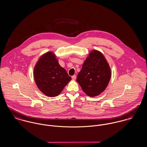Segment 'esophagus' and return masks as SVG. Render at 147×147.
<instances>
[{"label": "esophagus", "instance_id": "1", "mask_svg": "<svg viewBox=\"0 0 147 147\" xmlns=\"http://www.w3.org/2000/svg\"><path fill=\"white\" fill-rule=\"evenodd\" d=\"M71 78H72L73 80H75V79H76V76H75V75L71 77Z\"/></svg>", "mask_w": 147, "mask_h": 147}]
</instances>
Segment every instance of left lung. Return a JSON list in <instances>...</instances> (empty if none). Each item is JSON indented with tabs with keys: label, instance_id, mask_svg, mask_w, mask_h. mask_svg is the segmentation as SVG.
I'll return each mask as SVG.
<instances>
[{
	"label": "left lung",
	"instance_id": "1",
	"mask_svg": "<svg viewBox=\"0 0 147 147\" xmlns=\"http://www.w3.org/2000/svg\"><path fill=\"white\" fill-rule=\"evenodd\" d=\"M111 77V68L105 57L100 51L93 50L85 60L77 81L87 96L93 97L105 90Z\"/></svg>",
	"mask_w": 147,
	"mask_h": 147
}]
</instances>
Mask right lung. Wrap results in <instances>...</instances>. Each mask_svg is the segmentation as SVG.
Wrapping results in <instances>:
<instances>
[{
	"mask_svg": "<svg viewBox=\"0 0 147 147\" xmlns=\"http://www.w3.org/2000/svg\"><path fill=\"white\" fill-rule=\"evenodd\" d=\"M34 77L39 90L50 97L58 96L71 79L52 51L40 57L34 67Z\"/></svg>",
	"mask_w": 147,
	"mask_h": 147,
	"instance_id": "obj_1",
	"label": "right lung"
}]
</instances>
